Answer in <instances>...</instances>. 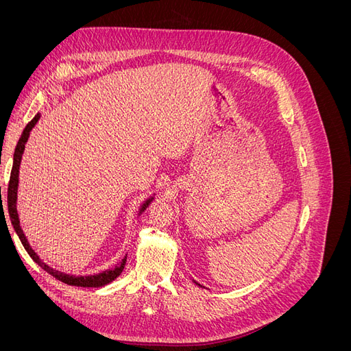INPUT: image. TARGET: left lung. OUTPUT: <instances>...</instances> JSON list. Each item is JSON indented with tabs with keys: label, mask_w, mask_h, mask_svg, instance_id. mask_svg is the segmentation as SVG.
Wrapping results in <instances>:
<instances>
[{
	"label": "left lung",
	"mask_w": 351,
	"mask_h": 351,
	"mask_svg": "<svg viewBox=\"0 0 351 351\" xmlns=\"http://www.w3.org/2000/svg\"><path fill=\"white\" fill-rule=\"evenodd\" d=\"M195 282H196V281H195ZM196 284H197V282H196ZM197 285H200V284H197Z\"/></svg>",
	"instance_id": "8db88e82"
}]
</instances>
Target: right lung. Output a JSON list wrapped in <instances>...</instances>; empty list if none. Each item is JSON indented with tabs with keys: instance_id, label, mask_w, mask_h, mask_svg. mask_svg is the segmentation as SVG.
<instances>
[{
	"instance_id": "add662e5",
	"label": "right lung",
	"mask_w": 351,
	"mask_h": 351,
	"mask_svg": "<svg viewBox=\"0 0 351 351\" xmlns=\"http://www.w3.org/2000/svg\"><path fill=\"white\" fill-rule=\"evenodd\" d=\"M40 119V114L38 112L34 119H32V121L27 123V125L25 127V130L22 133V136H20V139L17 142V146H16V151H14V156H13V168H12V176H10V183H8V189H7V206H8V215H10V221H12V226L14 228V231L17 232V236L20 239V241H22L23 247L26 249V252L29 253V256L34 259L39 267L47 271L49 275H52V277L60 280L61 282L64 284H69V285H74V287H102V285H107L110 284L111 281H114L119 275L123 272L124 269V265H125V259L127 256H124V259L117 265L115 268L112 269H107V271H102L99 274H95V275H80V277H76V275H70V274H64L61 271H57L54 268L48 267V265L45 262H42L39 259L38 254L35 253V250L30 247V244L25 236V232L22 230V227H20V221H19V214H17V186H19V168H20V162H22V155H23V151H25V145L29 139V134H30V130L34 129L35 124L38 123V120ZM1 195V192H0ZM152 196L147 199L145 204L142 205V208L139 209V214H142V212L147 208V205L151 204L152 202ZM3 204V202H1ZM4 209V208H3Z\"/></svg>"
}]
</instances>
